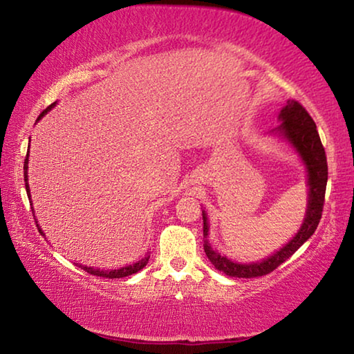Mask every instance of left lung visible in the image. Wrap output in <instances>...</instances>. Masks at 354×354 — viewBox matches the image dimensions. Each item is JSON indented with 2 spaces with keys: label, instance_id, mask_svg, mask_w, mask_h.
I'll list each match as a JSON object with an SVG mask.
<instances>
[{
  "label": "left lung",
  "instance_id": "1",
  "mask_svg": "<svg viewBox=\"0 0 354 354\" xmlns=\"http://www.w3.org/2000/svg\"><path fill=\"white\" fill-rule=\"evenodd\" d=\"M279 120L281 124L274 131L281 137H284L286 140L290 142V145L295 148L297 153L301 156V160H304L306 172H308L310 192L305 220L295 236L279 250H276L273 255H270L268 259H263L262 262L255 263H236L225 257V255H220L209 244V223L206 212L203 211L204 252H206L207 259L211 260V263L215 268L227 276H233V278H257V276H265L271 273L281 263H284L305 241L311 238V234L315 233L317 223L321 220L327 185V160L313 118L308 115V111L299 102L288 100V104L281 110Z\"/></svg>",
  "mask_w": 354,
  "mask_h": 354
}]
</instances>
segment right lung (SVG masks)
Masks as SVG:
<instances>
[{"label":"right lung","instance_id":"right-lung-1","mask_svg":"<svg viewBox=\"0 0 354 354\" xmlns=\"http://www.w3.org/2000/svg\"><path fill=\"white\" fill-rule=\"evenodd\" d=\"M57 104V102H54V104H50L48 109H46L43 113H41L39 116H38V120H41V118H43L46 113H48V111L50 110V109H54V105ZM30 148V147H28ZM27 171H28V153H27V156H25V165H24V176H25V188H27V194H28V199H32L30 198V187H28V182H27ZM35 217V215H33ZM38 230H39V233L43 234L44 236V233H43V230L39 228V225H38ZM148 259H150V255H147V257H143L142 260H139V262H136V263H132V265H127V266H122V268H120V270H100V268H92V266H86V265H80L81 268H83L84 271H88L89 274H94V276H102V278H109V279H115V278H126V276H131V274H134V273H137V271H140L143 266H145L147 263H148Z\"/></svg>","mask_w":354,"mask_h":354}]
</instances>
